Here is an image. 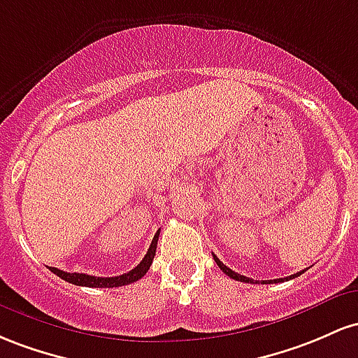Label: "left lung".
<instances>
[{
  "label": "left lung",
  "instance_id": "left-lung-1",
  "mask_svg": "<svg viewBox=\"0 0 358 358\" xmlns=\"http://www.w3.org/2000/svg\"><path fill=\"white\" fill-rule=\"evenodd\" d=\"M213 259H215L216 266H218L220 268H222V271H223L224 274H227L228 277H231V279H235V280H240V282H250V284H257V280L250 279V277H245V275H242V274H236V272H233L231 268L224 266V264H223L222 260H220L218 257H216V255H213ZM303 272H304V271H301V272H296V274H292V275H289V277H282V279H274V280H262V282H266V284H271V282H284V280L294 279V277L301 275V274H303Z\"/></svg>",
  "mask_w": 358,
  "mask_h": 358
}]
</instances>
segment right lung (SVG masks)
Returning <instances> with one entry per match:
<instances>
[{"mask_svg": "<svg viewBox=\"0 0 358 358\" xmlns=\"http://www.w3.org/2000/svg\"><path fill=\"white\" fill-rule=\"evenodd\" d=\"M160 230L154 235V240H152L150 247H148L145 257L142 259V262L138 266L131 268L130 272L122 275H115V277H96V275H90V274H79V272H64L57 267H49L50 272H54L55 275H59L60 279L67 280V282L76 284V286H84V287H120V286H127V284L135 282V280L142 279L143 275L147 274V271L152 266V260L155 257V250H157V240H159Z\"/></svg>", "mask_w": 358, "mask_h": 358, "instance_id": "1", "label": "right lung"}]
</instances>
